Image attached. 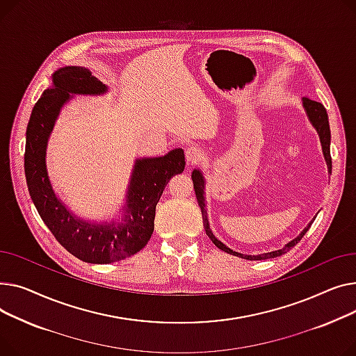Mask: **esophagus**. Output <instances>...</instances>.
<instances>
[{
  "mask_svg": "<svg viewBox=\"0 0 356 356\" xmlns=\"http://www.w3.org/2000/svg\"><path fill=\"white\" fill-rule=\"evenodd\" d=\"M185 158L190 163H197L204 158V152L200 146H190V148L185 151Z\"/></svg>",
  "mask_w": 356,
  "mask_h": 356,
  "instance_id": "esophagus-1",
  "label": "esophagus"
}]
</instances>
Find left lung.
Listing matches in <instances>:
<instances>
[{
	"label": "left lung",
	"mask_w": 356,
	"mask_h": 356,
	"mask_svg": "<svg viewBox=\"0 0 356 356\" xmlns=\"http://www.w3.org/2000/svg\"><path fill=\"white\" fill-rule=\"evenodd\" d=\"M303 106L307 112V116L312 122L313 127L316 128L318 134H319V138H321V142H322V149H323V155H325V159L327 162V170H329V174H332V158H330V129H329V120H327V113H326V109L322 103L313 100V99H309V97H305L303 99ZM193 182H194V190H195V197H197V201H198V205L201 208V213H202V222H204V228H205V233L207 236L211 238V241L220 248L222 250V252L228 253V254H233V256H237V257H243V259H247V260H264V259H275V257H279L284 253H287L291 247H295L302 238L303 236L306 234V232L309 229V227L312 225L313 221H310V224L303 229V232L295 238L291 240L290 243H287L283 248L280 250H276V252H271V253H264V254H259V256H244V254H240V253H236L233 252V250H229L228 247H225L221 241H218L216 238V236L213 234V232L210 229V224H208V220H207V211H205V201H204V178L201 175L200 171L194 170L193 175Z\"/></svg>",
	"instance_id": "8db88e82"
}]
</instances>
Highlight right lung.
<instances>
[{"instance_id": "right-lung-1", "label": "right lung", "mask_w": 356, "mask_h": 356, "mask_svg": "<svg viewBox=\"0 0 356 356\" xmlns=\"http://www.w3.org/2000/svg\"><path fill=\"white\" fill-rule=\"evenodd\" d=\"M106 86L85 67H63L34 104L26 132L24 171L30 197L56 240L74 257L95 264L119 261L136 254L154 233L155 208L166 184L185 168L184 151L136 161L128 191L127 217L119 224L96 225L77 220L54 195L46 171V146L56 118L70 93L99 95Z\"/></svg>"}]
</instances>
